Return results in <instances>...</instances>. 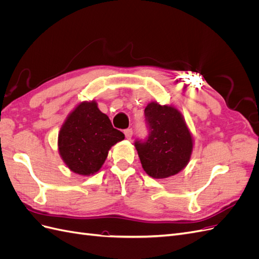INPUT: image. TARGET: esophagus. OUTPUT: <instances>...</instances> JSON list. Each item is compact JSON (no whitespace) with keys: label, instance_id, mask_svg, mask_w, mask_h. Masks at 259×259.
<instances>
[{"label":"esophagus","instance_id":"esophagus-1","mask_svg":"<svg viewBox=\"0 0 259 259\" xmlns=\"http://www.w3.org/2000/svg\"><path fill=\"white\" fill-rule=\"evenodd\" d=\"M124 135L126 137V139H131L133 136V130L132 128H127L124 131Z\"/></svg>","mask_w":259,"mask_h":259}]
</instances>
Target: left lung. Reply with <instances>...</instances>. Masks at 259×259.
Here are the masks:
<instances>
[{
  "label": "left lung",
  "instance_id": "left-lung-1",
  "mask_svg": "<svg viewBox=\"0 0 259 259\" xmlns=\"http://www.w3.org/2000/svg\"><path fill=\"white\" fill-rule=\"evenodd\" d=\"M145 116L149 136L135 147L146 173L163 179L178 174L189 163L193 139L183 114L174 106L148 104Z\"/></svg>",
  "mask_w": 259,
  "mask_h": 259
}]
</instances>
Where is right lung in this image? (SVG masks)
<instances>
[{"instance_id":"1","label":"right lung","mask_w":259,"mask_h":259,"mask_svg":"<svg viewBox=\"0 0 259 259\" xmlns=\"http://www.w3.org/2000/svg\"><path fill=\"white\" fill-rule=\"evenodd\" d=\"M124 139L95 100L83 101L70 113L58 134V151L73 173L90 176L101 168L110 148Z\"/></svg>"}]
</instances>
